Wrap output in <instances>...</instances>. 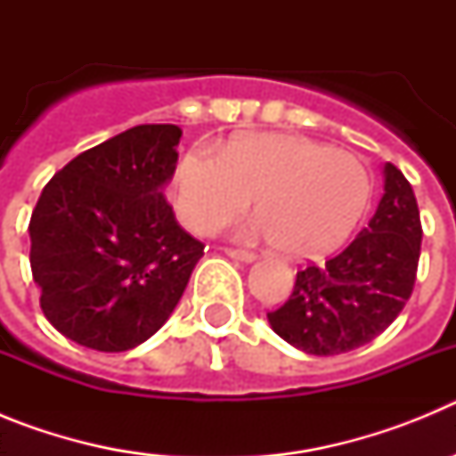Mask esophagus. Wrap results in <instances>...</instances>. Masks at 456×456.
Instances as JSON below:
<instances>
[{"mask_svg": "<svg viewBox=\"0 0 456 456\" xmlns=\"http://www.w3.org/2000/svg\"><path fill=\"white\" fill-rule=\"evenodd\" d=\"M225 256L232 257V260H240V263H256V253L251 251H241V248H225Z\"/></svg>", "mask_w": 456, "mask_h": 456, "instance_id": "esophagus-1", "label": "esophagus"}]
</instances>
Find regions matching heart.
Here are the masks:
<instances>
[{"label":"heart","mask_w":456,"mask_h":456,"mask_svg":"<svg viewBox=\"0 0 456 456\" xmlns=\"http://www.w3.org/2000/svg\"><path fill=\"white\" fill-rule=\"evenodd\" d=\"M257 193L260 215L244 240L276 241L294 260L331 253L352 235L372 193L368 168L345 151L299 134L260 132L224 152L196 146L180 159L173 205L189 231L208 235L240 215Z\"/></svg>","instance_id":"heart-1"}]
</instances>
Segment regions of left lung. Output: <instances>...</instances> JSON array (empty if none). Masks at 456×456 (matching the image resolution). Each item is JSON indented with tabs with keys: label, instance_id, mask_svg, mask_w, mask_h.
Returning <instances> with one entry per match:
<instances>
[{
	"label": "left lung",
	"instance_id": "obj_1",
	"mask_svg": "<svg viewBox=\"0 0 456 456\" xmlns=\"http://www.w3.org/2000/svg\"><path fill=\"white\" fill-rule=\"evenodd\" d=\"M422 225L409 180L384 167V196L356 240L324 267L297 272L289 299L267 313L273 331L313 356H336L372 342L409 301L420 260Z\"/></svg>",
	"mask_w": 456,
	"mask_h": 456
}]
</instances>
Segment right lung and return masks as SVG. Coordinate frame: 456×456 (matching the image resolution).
Listing matches in <instances>:
<instances>
[{
  "instance_id": "right-lung-1",
  "label": "right lung",
  "mask_w": 456,
  "mask_h": 456,
  "mask_svg": "<svg viewBox=\"0 0 456 456\" xmlns=\"http://www.w3.org/2000/svg\"><path fill=\"white\" fill-rule=\"evenodd\" d=\"M183 130L136 125L77 155L45 184L29 224L40 308L68 340L127 352L164 326L203 244L164 199Z\"/></svg>"
}]
</instances>
